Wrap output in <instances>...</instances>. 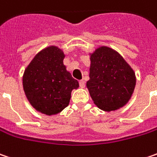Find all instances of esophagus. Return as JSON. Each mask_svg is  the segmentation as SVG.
Listing matches in <instances>:
<instances>
[{"label": "esophagus", "instance_id": "1", "mask_svg": "<svg viewBox=\"0 0 157 157\" xmlns=\"http://www.w3.org/2000/svg\"><path fill=\"white\" fill-rule=\"evenodd\" d=\"M78 83H79V86L80 87H85V86H86V83H85V81L83 80V79H81V80H79L78 81Z\"/></svg>", "mask_w": 157, "mask_h": 157}]
</instances>
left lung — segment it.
Returning a JSON list of instances; mask_svg holds the SVG:
<instances>
[{
	"label": "left lung",
	"instance_id": "left-lung-1",
	"mask_svg": "<svg viewBox=\"0 0 157 157\" xmlns=\"http://www.w3.org/2000/svg\"><path fill=\"white\" fill-rule=\"evenodd\" d=\"M90 60V79L86 86L94 102L105 111L125 105L136 84L132 69L117 52L108 47L97 48Z\"/></svg>",
	"mask_w": 157,
	"mask_h": 157
}]
</instances>
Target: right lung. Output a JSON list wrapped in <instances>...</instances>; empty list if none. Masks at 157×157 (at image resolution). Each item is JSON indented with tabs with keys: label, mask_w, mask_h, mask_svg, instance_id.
Here are the masks:
<instances>
[{
	"label": "right lung",
	"mask_w": 157,
	"mask_h": 157,
	"mask_svg": "<svg viewBox=\"0 0 157 157\" xmlns=\"http://www.w3.org/2000/svg\"><path fill=\"white\" fill-rule=\"evenodd\" d=\"M64 54L56 47L40 51L23 76V86L30 103L46 115H54L66 108L72 89L78 82L63 65Z\"/></svg>",
	"instance_id": "right-lung-1"
}]
</instances>
